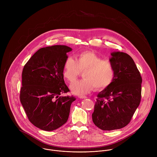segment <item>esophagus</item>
Returning a JSON list of instances; mask_svg holds the SVG:
<instances>
[{
  "instance_id": "esophagus-1",
  "label": "esophagus",
  "mask_w": 157,
  "mask_h": 157,
  "mask_svg": "<svg viewBox=\"0 0 157 157\" xmlns=\"http://www.w3.org/2000/svg\"><path fill=\"white\" fill-rule=\"evenodd\" d=\"M79 98H80V99H86V98H87V96H79Z\"/></svg>"
}]
</instances>
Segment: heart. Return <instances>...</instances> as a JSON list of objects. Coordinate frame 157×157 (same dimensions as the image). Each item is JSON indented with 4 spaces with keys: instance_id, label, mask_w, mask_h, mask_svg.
I'll return each mask as SVG.
<instances>
[{
    "instance_id": "1",
    "label": "heart",
    "mask_w": 157,
    "mask_h": 157,
    "mask_svg": "<svg viewBox=\"0 0 157 157\" xmlns=\"http://www.w3.org/2000/svg\"><path fill=\"white\" fill-rule=\"evenodd\" d=\"M75 60L67 57L63 67L64 78L73 82L84 71V79L70 85L72 93L76 95H84L93 91L94 86L98 90L109 86L115 78V69L110 61L102 59L92 52L85 51L76 55Z\"/></svg>"
}]
</instances>
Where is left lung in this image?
Wrapping results in <instances>:
<instances>
[{
    "instance_id": "left-lung-1",
    "label": "left lung",
    "mask_w": 157,
    "mask_h": 157,
    "mask_svg": "<svg viewBox=\"0 0 157 157\" xmlns=\"http://www.w3.org/2000/svg\"><path fill=\"white\" fill-rule=\"evenodd\" d=\"M109 61L115 69L114 79L98 94L92 114L94 124L103 130L125 127L141 100L142 77L133 59L127 53L114 52Z\"/></svg>"
}]
</instances>
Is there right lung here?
Instances as JSON below:
<instances>
[{
	"label": "right lung",
	"instance_id": "obj_1",
	"mask_svg": "<svg viewBox=\"0 0 157 157\" xmlns=\"http://www.w3.org/2000/svg\"><path fill=\"white\" fill-rule=\"evenodd\" d=\"M71 51L65 45L41 48L24 67L20 102L30 122L43 130L52 131L64 124L76 100L73 96H59L70 91L63 67Z\"/></svg>",
	"mask_w": 157,
	"mask_h": 157
}]
</instances>
